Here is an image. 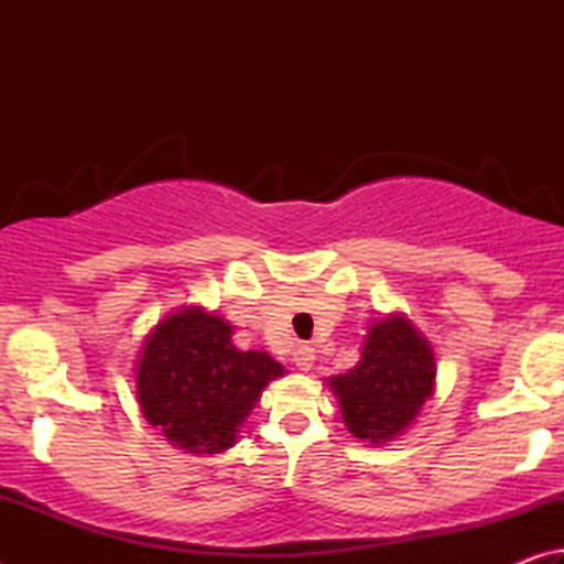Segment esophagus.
<instances>
[{"label":"esophagus","instance_id":"1","mask_svg":"<svg viewBox=\"0 0 564 564\" xmlns=\"http://www.w3.org/2000/svg\"><path fill=\"white\" fill-rule=\"evenodd\" d=\"M293 362L301 370H311L313 362H316V350H313L311 346H299L293 350Z\"/></svg>","mask_w":564,"mask_h":564}]
</instances>
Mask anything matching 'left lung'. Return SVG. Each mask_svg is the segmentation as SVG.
Instances as JSON below:
<instances>
[{"mask_svg": "<svg viewBox=\"0 0 564 564\" xmlns=\"http://www.w3.org/2000/svg\"><path fill=\"white\" fill-rule=\"evenodd\" d=\"M328 383L348 431L360 441L386 443L403 433L433 395V348L403 316L383 318L370 326L358 366Z\"/></svg>", "mask_w": 564, "mask_h": 564, "instance_id": "1", "label": "left lung"}]
</instances>
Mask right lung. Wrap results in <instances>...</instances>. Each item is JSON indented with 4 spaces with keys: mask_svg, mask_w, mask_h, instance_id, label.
<instances>
[{
    "mask_svg": "<svg viewBox=\"0 0 564 564\" xmlns=\"http://www.w3.org/2000/svg\"><path fill=\"white\" fill-rule=\"evenodd\" d=\"M231 333L224 318L184 308L144 343L137 368L141 413L181 451H228L261 390L283 376L269 352L236 350Z\"/></svg>",
    "mask_w": 564,
    "mask_h": 564,
    "instance_id": "right-lung-1",
    "label": "right lung"
}]
</instances>
